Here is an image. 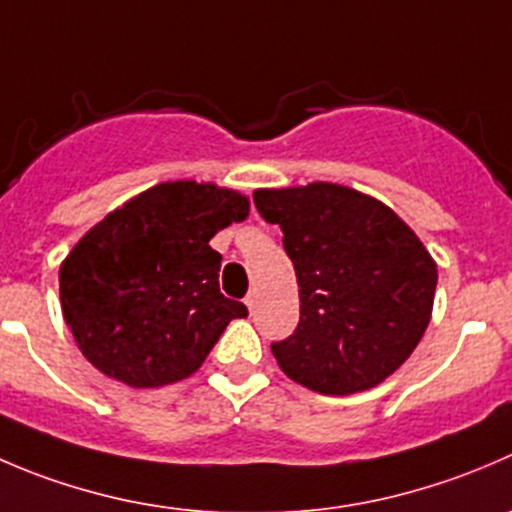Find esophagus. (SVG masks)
I'll use <instances>...</instances> for the list:
<instances>
[{
	"label": "esophagus",
	"mask_w": 512,
	"mask_h": 512,
	"mask_svg": "<svg viewBox=\"0 0 512 512\" xmlns=\"http://www.w3.org/2000/svg\"><path fill=\"white\" fill-rule=\"evenodd\" d=\"M257 300H260V295H257V290H250V292H247V297H245V305H247V310H250V312H255V307H257Z\"/></svg>",
	"instance_id": "obj_1"
}]
</instances>
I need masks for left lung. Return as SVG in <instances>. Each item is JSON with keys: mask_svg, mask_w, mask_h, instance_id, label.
I'll return each mask as SVG.
<instances>
[{"mask_svg": "<svg viewBox=\"0 0 512 512\" xmlns=\"http://www.w3.org/2000/svg\"><path fill=\"white\" fill-rule=\"evenodd\" d=\"M257 212L280 225L300 285V322L272 355L322 395L375 388L418 347L438 267L390 207L330 182L257 190Z\"/></svg>", "mask_w": 512, "mask_h": 512, "instance_id": "left-lung-1", "label": "left lung"}]
</instances>
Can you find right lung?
Segmentation results:
<instances>
[{
    "instance_id": "right-lung-1",
    "label": "right lung",
    "mask_w": 512,
    "mask_h": 512,
    "mask_svg": "<svg viewBox=\"0 0 512 512\" xmlns=\"http://www.w3.org/2000/svg\"><path fill=\"white\" fill-rule=\"evenodd\" d=\"M250 200L165 182L109 212L59 270L64 320L82 355L132 388L192 375L247 307L220 292L210 240L245 220Z\"/></svg>"
}]
</instances>
